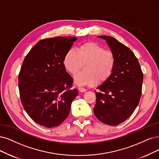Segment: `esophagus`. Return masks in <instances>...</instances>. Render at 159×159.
<instances>
[{"label":"esophagus","mask_w":159,"mask_h":159,"mask_svg":"<svg viewBox=\"0 0 159 159\" xmlns=\"http://www.w3.org/2000/svg\"><path fill=\"white\" fill-rule=\"evenodd\" d=\"M79 90L80 92H86L87 90H86V89H84V88L79 87Z\"/></svg>","instance_id":"1"}]
</instances>
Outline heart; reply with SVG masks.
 <instances>
[{
    "instance_id": "heart-1",
    "label": "heart",
    "mask_w": 159,
    "mask_h": 159,
    "mask_svg": "<svg viewBox=\"0 0 159 159\" xmlns=\"http://www.w3.org/2000/svg\"><path fill=\"white\" fill-rule=\"evenodd\" d=\"M64 67L74 75L84 65V70L74 76L75 83L79 86H93L99 81L106 80L112 74L115 60L111 51L93 42L81 44L76 52L69 49L63 57Z\"/></svg>"
}]
</instances>
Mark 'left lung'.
<instances>
[{
	"label": "left lung",
	"mask_w": 159,
	"mask_h": 159,
	"mask_svg": "<svg viewBox=\"0 0 159 159\" xmlns=\"http://www.w3.org/2000/svg\"><path fill=\"white\" fill-rule=\"evenodd\" d=\"M106 40L115 56L113 73L96 92L95 116L102 122L116 126L134 113L142 95L143 73L139 61L127 46L110 36H98Z\"/></svg>",
	"instance_id": "obj_1"
}]
</instances>
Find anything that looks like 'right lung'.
I'll list each match as a JSON object with an SVG mask.
<instances>
[{
    "label": "right lung",
    "instance_id": "1",
    "mask_svg": "<svg viewBox=\"0 0 159 159\" xmlns=\"http://www.w3.org/2000/svg\"><path fill=\"white\" fill-rule=\"evenodd\" d=\"M75 37L46 39L37 43L24 59L18 76L21 103L29 116L47 128L61 125L69 116L77 89L63 63Z\"/></svg>",
    "mask_w": 159,
    "mask_h": 159
}]
</instances>
